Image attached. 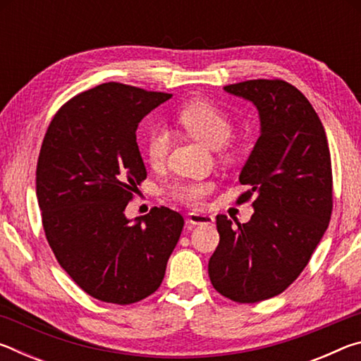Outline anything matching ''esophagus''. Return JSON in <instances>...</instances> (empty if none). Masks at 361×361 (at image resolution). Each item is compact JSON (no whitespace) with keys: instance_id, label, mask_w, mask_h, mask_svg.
<instances>
[{"instance_id":"34e87169","label":"esophagus","mask_w":361,"mask_h":361,"mask_svg":"<svg viewBox=\"0 0 361 361\" xmlns=\"http://www.w3.org/2000/svg\"><path fill=\"white\" fill-rule=\"evenodd\" d=\"M213 223V216L207 215V213H199V212H191L188 215V224H210Z\"/></svg>"}]
</instances>
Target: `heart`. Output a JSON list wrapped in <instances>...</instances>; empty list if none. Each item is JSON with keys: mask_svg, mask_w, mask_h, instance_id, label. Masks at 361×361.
<instances>
[{"mask_svg": "<svg viewBox=\"0 0 361 361\" xmlns=\"http://www.w3.org/2000/svg\"><path fill=\"white\" fill-rule=\"evenodd\" d=\"M178 124L194 140L209 148H221L231 140L234 126L223 109L205 100H194L176 114ZM146 157L151 166H161L170 149V133L166 127H154L146 138ZM212 191V183L204 180H180L169 188V194L178 202L199 205Z\"/></svg>", "mask_w": 361, "mask_h": 361, "instance_id": "b5f03b06", "label": "heart"}]
</instances>
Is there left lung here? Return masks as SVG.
I'll list each match as a JSON object with an SVG mask.
<instances>
[{"mask_svg":"<svg viewBox=\"0 0 361 361\" xmlns=\"http://www.w3.org/2000/svg\"><path fill=\"white\" fill-rule=\"evenodd\" d=\"M259 113L261 135L239 181L253 199L248 223L216 215L219 243L209 261L213 288L232 301L259 302L295 282L319 245L333 210V175L325 129L299 90L282 79L224 87Z\"/></svg>","mask_w":361,"mask_h":361,"instance_id":"8db88e82","label":"left lung"}]
</instances>
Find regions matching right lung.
I'll list each match as a JSON object with an SVG mask.
<instances>
[{"instance_id": "add662e5", "label": "right lung", "mask_w": 361, "mask_h": 361, "mask_svg": "<svg viewBox=\"0 0 361 361\" xmlns=\"http://www.w3.org/2000/svg\"><path fill=\"white\" fill-rule=\"evenodd\" d=\"M170 97L100 84L66 102L42 140L36 195L46 239L78 286L103 302L152 295L185 224L167 207L133 223L124 215L146 178L137 127Z\"/></svg>"}]
</instances>
